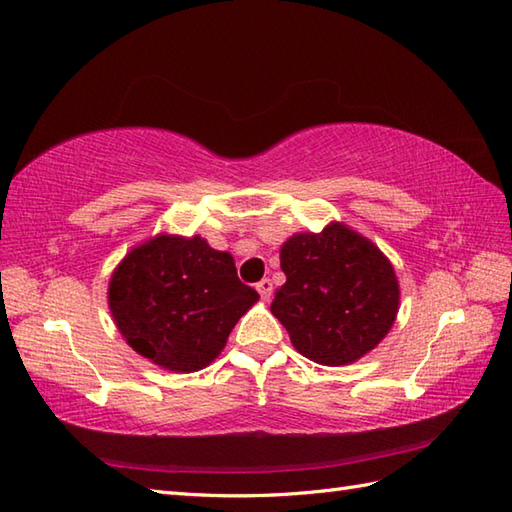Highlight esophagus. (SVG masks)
Returning a JSON list of instances; mask_svg holds the SVG:
<instances>
[{"instance_id":"1","label":"esophagus","mask_w":512,"mask_h":512,"mask_svg":"<svg viewBox=\"0 0 512 512\" xmlns=\"http://www.w3.org/2000/svg\"><path fill=\"white\" fill-rule=\"evenodd\" d=\"M256 291L260 293V298L269 300L271 298V291H274V285H271L269 278H263L260 282H256Z\"/></svg>"}]
</instances>
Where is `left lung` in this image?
<instances>
[{
    "label": "left lung",
    "mask_w": 512,
    "mask_h": 512,
    "mask_svg": "<svg viewBox=\"0 0 512 512\" xmlns=\"http://www.w3.org/2000/svg\"><path fill=\"white\" fill-rule=\"evenodd\" d=\"M280 267L287 282L276 289L271 313L306 359L344 366L388 335L399 282L368 238L339 223L320 234H295L282 245Z\"/></svg>",
    "instance_id": "obj_1"
}]
</instances>
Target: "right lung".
Instances as JSON below:
<instances>
[{
    "label": "right lung",
    "instance_id": "obj_1",
    "mask_svg": "<svg viewBox=\"0 0 512 512\" xmlns=\"http://www.w3.org/2000/svg\"><path fill=\"white\" fill-rule=\"evenodd\" d=\"M258 293L201 236H157L113 271L109 309L129 346L157 366L195 372L223 350Z\"/></svg>",
    "mask_w": 512,
    "mask_h": 512
}]
</instances>
